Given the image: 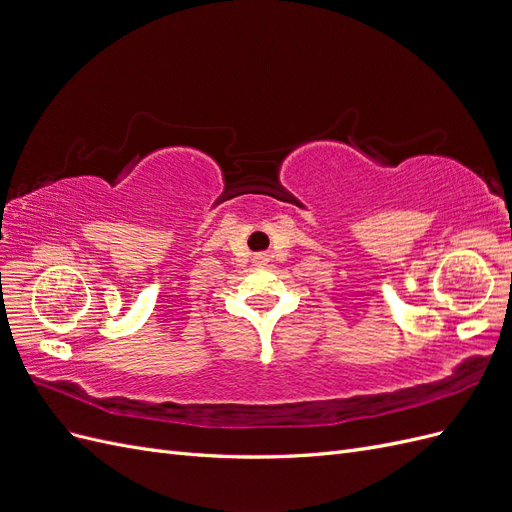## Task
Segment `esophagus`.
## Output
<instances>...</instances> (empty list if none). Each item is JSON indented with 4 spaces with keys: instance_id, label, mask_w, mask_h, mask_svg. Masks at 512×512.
<instances>
[{
    "instance_id": "1",
    "label": "esophagus",
    "mask_w": 512,
    "mask_h": 512,
    "mask_svg": "<svg viewBox=\"0 0 512 512\" xmlns=\"http://www.w3.org/2000/svg\"><path fill=\"white\" fill-rule=\"evenodd\" d=\"M265 260H267V258L262 256V254H258V256H256V262H265Z\"/></svg>"
}]
</instances>
